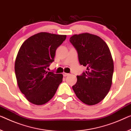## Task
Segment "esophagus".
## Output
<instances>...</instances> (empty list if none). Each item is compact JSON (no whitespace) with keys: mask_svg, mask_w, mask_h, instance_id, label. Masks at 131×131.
Instances as JSON below:
<instances>
[{"mask_svg":"<svg viewBox=\"0 0 131 131\" xmlns=\"http://www.w3.org/2000/svg\"><path fill=\"white\" fill-rule=\"evenodd\" d=\"M63 75L64 77H67L68 75H69V73H65V72H64V73H63Z\"/></svg>","mask_w":131,"mask_h":131,"instance_id":"obj_1","label":"esophagus"}]
</instances>
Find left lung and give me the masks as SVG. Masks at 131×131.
<instances>
[{"instance_id": "8db88e82", "label": "left lung", "mask_w": 131, "mask_h": 131, "mask_svg": "<svg viewBox=\"0 0 131 131\" xmlns=\"http://www.w3.org/2000/svg\"><path fill=\"white\" fill-rule=\"evenodd\" d=\"M69 41L77 50L80 64L86 68L77 76L72 89L85 104H97L105 98L112 85L114 62L110 50L100 37L88 33L74 35Z\"/></svg>"}]
</instances>
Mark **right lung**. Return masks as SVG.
<instances>
[{"mask_svg": "<svg viewBox=\"0 0 131 131\" xmlns=\"http://www.w3.org/2000/svg\"><path fill=\"white\" fill-rule=\"evenodd\" d=\"M66 35L40 32L23 42L17 53L15 71L17 85L29 102L45 104L55 94L63 75L46 71Z\"/></svg>", "mask_w": 131, "mask_h": 131, "instance_id": "obj_1", "label": "right lung"}]
</instances>
